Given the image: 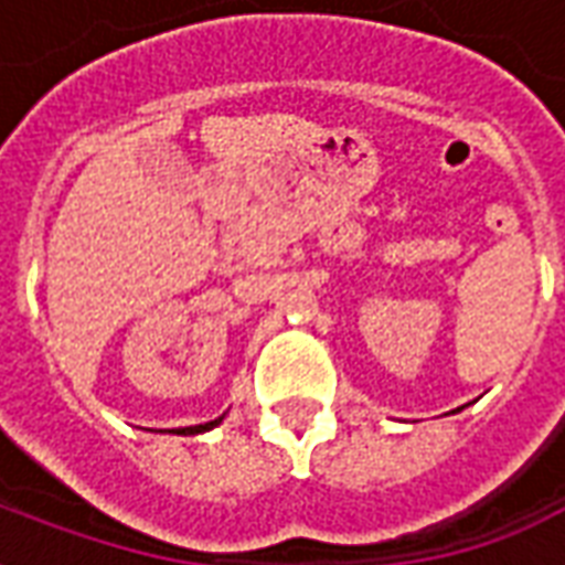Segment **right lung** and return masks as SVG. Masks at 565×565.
Returning <instances> with one entry per match:
<instances>
[{
    "mask_svg": "<svg viewBox=\"0 0 565 565\" xmlns=\"http://www.w3.org/2000/svg\"><path fill=\"white\" fill-rule=\"evenodd\" d=\"M223 417H217V420H209V424H199V426H184V429H178V436H193V433H205V429H211V426L221 424Z\"/></svg>",
    "mask_w": 565,
    "mask_h": 565,
    "instance_id": "add662e5",
    "label": "right lung"
}]
</instances>
